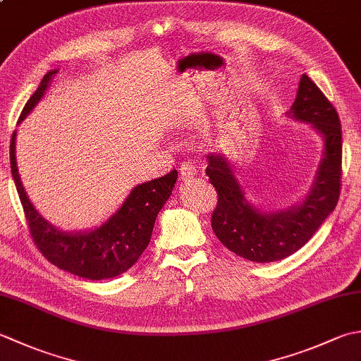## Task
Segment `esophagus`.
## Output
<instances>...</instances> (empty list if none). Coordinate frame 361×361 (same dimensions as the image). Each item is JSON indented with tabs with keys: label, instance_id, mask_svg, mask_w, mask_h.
Masks as SVG:
<instances>
[{
	"label": "esophagus",
	"instance_id": "1",
	"mask_svg": "<svg viewBox=\"0 0 361 361\" xmlns=\"http://www.w3.org/2000/svg\"><path fill=\"white\" fill-rule=\"evenodd\" d=\"M195 167L192 163H181L180 166V178L185 180L189 178V176H194L195 175Z\"/></svg>",
	"mask_w": 361,
	"mask_h": 361
}]
</instances>
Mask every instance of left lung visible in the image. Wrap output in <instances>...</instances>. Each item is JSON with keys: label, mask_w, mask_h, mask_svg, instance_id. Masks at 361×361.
<instances>
[{"label": "left lung", "mask_w": 361, "mask_h": 361, "mask_svg": "<svg viewBox=\"0 0 361 361\" xmlns=\"http://www.w3.org/2000/svg\"><path fill=\"white\" fill-rule=\"evenodd\" d=\"M291 113L299 121L310 122L326 142L315 185L299 206L279 212L252 208L245 200L226 159L208 155L206 175L217 192V204L211 217L212 231L229 251L252 262H274L302 248L340 198L341 122L335 106L309 75L302 74L299 80Z\"/></svg>", "instance_id": "1"}]
</instances>
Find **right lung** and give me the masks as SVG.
Masks as SVG:
<instances>
[{
  "instance_id": "1",
  "label": "right lung",
  "mask_w": 361,
  "mask_h": 361,
  "mask_svg": "<svg viewBox=\"0 0 361 361\" xmlns=\"http://www.w3.org/2000/svg\"><path fill=\"white\" fill-rule=\"evenodd\" d=\"M57 71L44 74L35 93L20 114V121L34 109ZM11 171L25 211L29 234L38 251L59 268L91 281L110 279L133 267L150 242L158 212L171 197L178 172L171 171L136 186L121 209L101 228L90 233H62L49 225L26 197L15 163V133L11 140Z\"/></svg>"
}]
</instances>
